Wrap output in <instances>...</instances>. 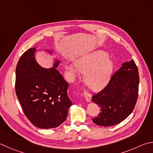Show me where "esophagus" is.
Wrapping results in <instances>:
<instances>
[{"mask_svg":"<svg viewBox=\"0 0 153 153\" xmlns=\"http://www.w3.org/2000/svg\"><path fill=\"white\" fill-rule=\"evenodd\" d=\"M84 97L85 98L86 100V101H87V102H91V94H90L88 92H84Z\"/></svg>","mask_w":153,"mask_h":153,"instance_id":"1","label":"esophagus"}]
</instances>
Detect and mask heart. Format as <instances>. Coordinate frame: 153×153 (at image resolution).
Returning a JSON list of instances; mask_svg holds the SVG:
<instances>
[{"instance_id": "1", "label": "heart", "mask_w": 153, "mask_h": 153, "mask_svg": "<svg viewBox=\"0 0 153 153\" xmlns=\"http://www.w3.org/2000/svg\"><path fill=\"white\" fill-rule=\"evenodd\" d=\"M108 54L102 50L82 55L75 60L74 64H65V70L71 78L85 74V84L93 91H100L109 82L113 70V63L107 58Z\"/></svg>"}]
</instances>
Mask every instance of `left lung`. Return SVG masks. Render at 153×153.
<instances>
[{
	"label": "left lung",
	"mask_w": 153,
	"mask_h": 153,
	"mask_svg": "<svg viewBox=\"0 0 153 153\" xmlns=\"http://www.w3.org/2000/svg\"><path fill=\"white\" fill-rule=\"evenodd\" d=\"M139 76L134 60L125 62L111 77L108 84L91 98L100 107L99 115L92 119L101 126L120 123L134 110L138 95Z\"/></svg>",
	"instance_id": "obj_1"
}]
</instances>
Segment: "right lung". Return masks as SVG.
Here are the masks:
<instances>
[{"label":"right lung","mask_w":153,"mask_h":153,"mask_svg":"<svg viewBox=\"0 0 153 153\" xmlns=\"http://www.w3.org/2000/svg\"><path fill=\"white\" fill-rule=\"evenodd\" d=\"M36 48L27 50L16 68L15 90L25 114L39 128H56L65 120L73 104L67 94L69 84L56 68L60 61L54 58L51 68H44L35 58ZM51 56L53 51L45 49Z\"/></svg>","instance_id":"1"}]
</instances>
